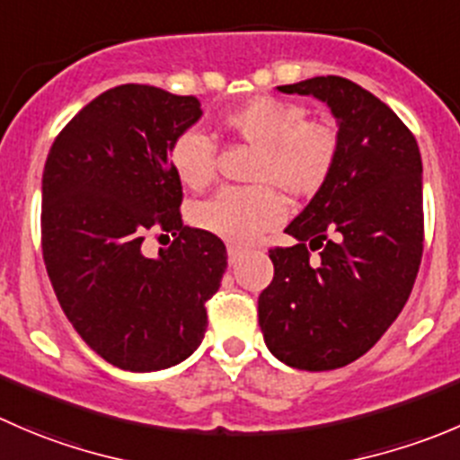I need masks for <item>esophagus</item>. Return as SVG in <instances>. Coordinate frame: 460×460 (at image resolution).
<instances>
[{"mask_svg":"<svg viewBox=\"0 0 460 460\" xmlns=\"http://www.w3.org/2000/svg\"><path fill=\"white\" fill-rule=\"evenodd\" d=\"M226 256H229V265H238L240 258L244 256V249L234 247V244H231V247H226Z\"/></svg>","mask_w":460,"mask_h":460,"instance_id":"obj_1","label":"esophagus"}]
</instances>
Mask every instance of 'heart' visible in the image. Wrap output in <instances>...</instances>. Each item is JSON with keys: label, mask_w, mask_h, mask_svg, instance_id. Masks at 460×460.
<instances>
[{"label": "heart", "mask_w": 460, "mask_h": 460, "mask_svg": "<svg viewBox=\"0 0 460 460\" xmlns=\"http://www.w3.org/2000/svg\"><path fill=\"white\" fill-rule=\"evenodd\" d=\"M220 123L231 137L256 148L247 175L256 186L226 189L195 204L190 220L231 244L252 243L283 220L279 190L292 199L319 193L341 153V137L332 121L305 117L298 102L283 98H249L226 110ZM171 166L186 189H208L217 177L216 146L199 132H184L171 146Z\"/></svg>", "instance_id": "heart-1"}]
</instances>
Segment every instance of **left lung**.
Segmentation results:
<instances>
[{"label":"left lung","instance_id":"left-lung-1","mask_svg":"<svg viewBox=\"0 0 460 460\" xmlns=\"http://www.w3.org/2000/svg\"><path fill=\"white\" fill-rule=\"evenodd\" d=\"M325 101L341 153L328 184L271 247L274 279L258 296L267 349L288 367L332 371L355 362L398 319L425 243L422 159L386 102L341 75L280 84Z\"/></svg>","mask_w":460,"mask_h":460}]
</instances>
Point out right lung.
Instances as JSON below:
<instances>
[{"label":"right lung","mask_w":460,"mask_h":460,"mask_svg":"<svg viewBox=\"0 0 460 460\" xmlns=\"http://www.w3.org/2000/svg\"><path fill=\"white\" fill-rule=\"evenodd\" d=\"M202 114L195 96L119 84L66 123L42 172V258L66 319L123 371L184 362L208 325L226 247L181 220L171 146ZM171 233L157 259L140 244Z\"/></svg>","instance_id":"add662e5"}]
</instances>
